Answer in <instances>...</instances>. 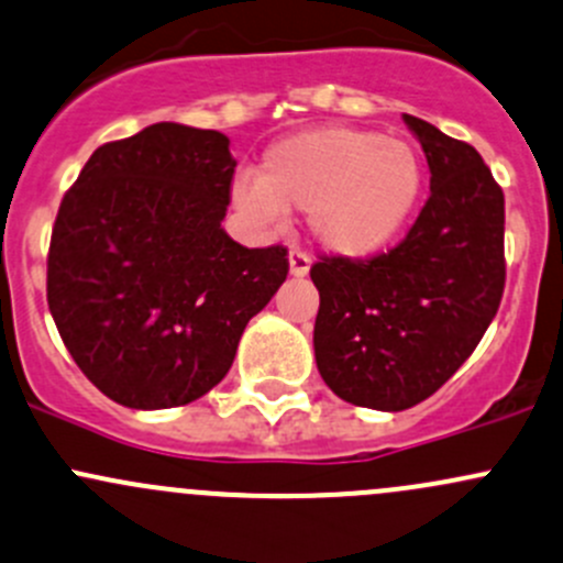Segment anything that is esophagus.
<instances>
[{
  "instance_id": "1",
  "label": "esophagus",
  "mask_w": 563,
  "mask_h": 563,
  "mask_svg": "<svg viewBox=\"0 0 563 563\" xmlns=\"http://www.w3.org/2000/svg\"><path fill=\"white\" fill-rule=\"evenodd\" d=\"M288 264H291L294 277H305L307 272H310V256H307L305 251H299V247H294V251L288 253Z\"/></svg>"
}]
</instances>
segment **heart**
Listing matches in <instances>:
<instances>
[{
    "label": "heart",
    "instance_id": "1",
    "mask_svg": "<svg viewBox=\"0 0 563 563\" xmlns=\"http://www.w3.org/2000/svg\"><path fill=\"white\" fill-rule=\"evenodd\" d=\"M421 188L423 162L410 142L372 129L318 126L275 142L258 177H236L232 202L262 227L280 221L286 207L307 210L318 245L366 256L405 229Z\"/></svg>",
    "mask_w": 563,
    "mask_h": 563
}]
</instances>
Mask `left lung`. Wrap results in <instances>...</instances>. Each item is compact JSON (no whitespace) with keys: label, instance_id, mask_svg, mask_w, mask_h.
Listing matches in <instances>:
<instances>
[{"label":"left lung","instance_id":"1","mask_svg":"<svg viewBox=\"0 0 563 563\" xmlns=\"http://www.w3.org/2000/svg\"><path fill=\"white\" fill-rule=\"evenodd\" d=\"M431 194L399 245L321 256L316 361L356 407L399 412L429 399L472 356L505 294V194L481 153L416 115Z\"/></svg>","mask_w":563,"mask_h":563}]
</instances>
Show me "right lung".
<instances>
[{
	"mask_svg": "<svg viewBox=\"0 0 563 563\" xmlns=\"http://www.w3.org/2000/svg\"><path fill=\"white\" fill-rule=\"evenodd\" d=\"M234 167L227 134L153 123L99 145L64 194L47 307L82 375L118 405L205 396L286 280V247H242L221 229Z\"/></svg>",
	"mask_w": 563,
	"mask_h": 563,
	"instance_id": "obj_1",
	"label": "right lung"
}]
</instances>
